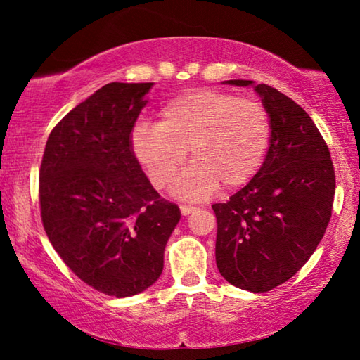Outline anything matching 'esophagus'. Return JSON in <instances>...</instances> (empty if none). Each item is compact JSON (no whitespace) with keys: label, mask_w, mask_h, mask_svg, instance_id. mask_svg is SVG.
Instances as JSON below:
<instances>
[{"label":"esophagus","mask_w":360,"mask_h":360,"mask_svg":"<svg viewBox=\"0 0 360 360\" xmlns=\"http://www.w3.org/2000/svg\"><path fill=\"white\" fill-rule=\"evenodd\" d=\"M195 210H196L195 206H191V205H180V211H181V214H184V216L190 214L191 211H195Z\"/></svg>","instance_id":"esophagus-1"}]
</instances>
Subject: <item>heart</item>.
Here are the masks:
<instances>
[{
	"instance_id": "1",
	"label": "heart",
	"mask_w": 360,
	"mask_h": 360,
	"mask_svg": "<svg viewBox=\"0 0 360 360\" xmlns=\"http://www.w3.org/2000/svg\"><path fill=\"white\" fill-rule=\"evenodd\" d=\"M270 116L262 103L221 90H191L162 106L159 122H139L132 150L154 188L170 184L186 160H193L172 185L181 198H206L219 185L236 190L262 165L270 144Z\"/></svg>"
}]
</instances>
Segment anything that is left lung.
<instances>
[{
  "mask_svg": "<svg viewBox=\"0 0 360 360\" xmlns=\"http://www.w3.org/2000/svg\"><path fill=\"white\" fill-rule=\"evenodd\" d=\"M254 90L272 124L269 152L254 179L213 211L219 274L234 287L264 293L292 278L318 248L333 213L336 175L308 112L264 83Z\"/></svg>",
  "mask_w": 360,
  "mask_h": 360,
  "instance_id": "left-lung-1",
  "label": "left lung"
}]
</instances>
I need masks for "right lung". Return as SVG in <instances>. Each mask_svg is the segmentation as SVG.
Here are the masks:
<instances>
[{
    "label": "right lung",
    "instance_id": "add662e5",
    "mask_svg": "<svg viewBox=\"0 0 360 360\" xmlns=\"http://www.w3.org/2000/svg\"><path fill=\"white\" fill-rule=\"evenodd\" d=\"M154 83H108L53 127L39 172L41 218L67 267L98 292L132 297L164 269L180 208L160 198L131 132Z\"/></svg>",
    "mask_w": 360,
    "mask_h": 360
}]
</instances>
